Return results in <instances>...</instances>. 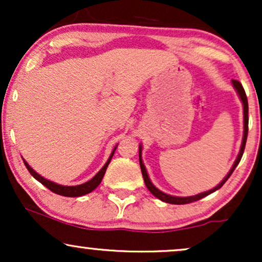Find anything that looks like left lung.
<instances>
[{
    "label": "left lung",
    "instance_id": "1",
    "mask_svg": "<svg viewBox=\"0 0 262 262\" xmlns=\"http://www.w3.org/2000/svg\"><path fill=\"white\" fill-rule=\"evenodd\" d=\"M233 82V86L234 89L236 90L237 95H239L240 100L243 102V108H244V135H243V141H242V146H240V151L239 154H237V158L235 162L233 164V166H231V169L229 172H228V175L224 177L223 181H222L219 185L215 186L214 188L209 189V191H206V192H202V193H198L196 196H189V197H176V196H171V194H167V193H164V192L160 191L159 188H156L154 185H152L151 181H150L149 176H148V172H146V169L145 166H144L143 164V160H141V145H139V164H140V169H141V173H143V177H144V182H145V186L148 187V189L150 192H151L152 194L156 198H159V200L162 201V202H166V203H171V204H187V203H191V202H196V201L201 200V198L208 196V194L213 193L214 191H217L222 187V186L224 185L225 182H227V180L229 179L231 173H233V171L235 170V167L237 166V164H239L240 160H242V156L244 154V149H245V144H246V138H248V125H249V117H248V113H249V106H248V98H246V93L244 91V87L242 86V83L239 82V81L236 80H233L231 81Z\"/></svg>",
    "mask_w": 262,
    "mask_h": 262
}]
</instances>
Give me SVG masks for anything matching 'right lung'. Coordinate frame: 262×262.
Segmentation results:
<instances>
[{"label": "right lung", "instance_id": "obj_1", "mask_svg": "<svg viewBox=\"0 0 262 262\" xmlns=\"http://www.w3.org/2000/svg\"><path fill=\"white\" fill-rule=\"evenodd\" d=\"M116 149H117V146L113 149L110 159H108L106 164H104V166L102 167L100 171H98L97 175H96L95 177H92L90 181L82 183V185H77V186H62V185H58V183H55V182L49 181V180L44 179L43 176H40L39 173L35 172V171L33 170L28 164H27L26 160H23V161H25V165L27 166V169H28L29 172H31V175L34 177L35 180H38L41 185H44L45 187L49 188L50 191L54 192V193L60 194V196H65V197H80V196H83V194H87V193H90V192H92L93 189L100 185L102 179H103V176H104V172H106V170L108 167V164L111 162V159H112L114 151H116Z\"/></svg>", "mask_w": 262, "mask_h": 262}]
</instances>
